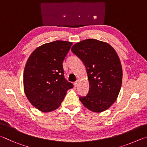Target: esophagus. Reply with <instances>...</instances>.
<instances>
[{"label": "esophagus", "mask_w": 147, "mask_h": 147, "mask_svg": "<svg viewBox=\"0 0 147 147\" xmlns=\"http://www.w3.org/2000/svg\"><path fill=\"white\" fill-rule=\"evenodd\" d=\"M78 84H79V81H76V82H74V86L76 87L78 85Z\"/></svg>", "instance_id": "obj_1"}]
</instances>
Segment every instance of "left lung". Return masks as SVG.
<instances>
[{
    "mask_svg": "<svg viewBox=\"0 0 147 147\" xmlns=\"http://www.w3.org/2000/svg\"><path fill=\"white\" fill-rule=\"evenodd\" d=\"M71 51L86 68L89 91L79 100L86 109L101 112L116 101L122 84L123 71L116 51L109 44L88 38L74 45Z\"/></svg>",
    "mask_w": 147,
    "mask_h": 147,
    "instance_id": "1",
    "label": "left lung"
}]
</instances>
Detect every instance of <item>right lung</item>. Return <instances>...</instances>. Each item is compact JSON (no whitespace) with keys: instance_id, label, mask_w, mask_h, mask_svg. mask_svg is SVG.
<instances>
[{"instance_id":"1","label":"right lung","mask_w":147,"mask_h":147,"mask_svg":"<svg viewBox=\"0 0 147 147\" xmlns=\"http://www.w3.org/2000/svg\"><path fill=\"white\" fill-rule=\"evenodd\" d=\"M72 42L56 40L33 51L26 64L23 82L26 96L33 107L43 112L61 106L73 84L64 78L63 63Z\"/></svg>"}]
</instances>
